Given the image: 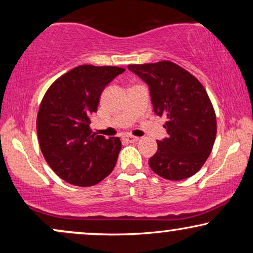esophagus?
<instances>
[{
	"instance_id": "esophagus-1",
	"label": "esophagus",
	"mask_w": 253,
	"mask_h": 253,
	"mask_svg": "<svg viewBox=\"0 0 253 253\" xmlns=\"http://www.w3.org/2000/svg\"><path fill=\"white\" fill-rule=\"evenodd\" d=\"M123 139L125 141H127V143H136V141L139 140L138 136H134V135H125Z\"/></svg>"
}]
</instances>
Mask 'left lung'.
Instances as JSON below:
<instances>
[{
  "label": "left lung",
  "instance_id": "obj_1",
  "mask_svg": "<svg viewBox=\"0 0 253 253\" xmlns=\"http://www.w3.org/2000/svg\"><path fill=\"white\" fill-rule=\"evenodd\" d=\"M128 69L149 85L153 112L167 118L168 138L149 159L153 172L170 181L195 175L206 163L216 136V117L207 91L177 64H133Z\"/></svg>",
  "mask_w": 253,
  "mask_h": 253
}]
</instances>
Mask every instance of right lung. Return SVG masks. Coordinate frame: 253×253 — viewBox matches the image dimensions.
Wrapping results in <instances>:
<instances>
[{"mask_svg": "<svg viewBox=\"0 0 253 253\" xmlns=\"http://www.w3.org/2000/svg\"><path fill=\"white\" fill-rule=\"evenodd\" d=\"M125 69L80 65L52 83L37 117L40 150L60 178L78 187L97 184L117 164L121 141L90 129L101 94Z\"/></svg>", "mask_w": 253, "mask_h": 253, "instance_id": "1", "label": "right lung"}]
</instances>
